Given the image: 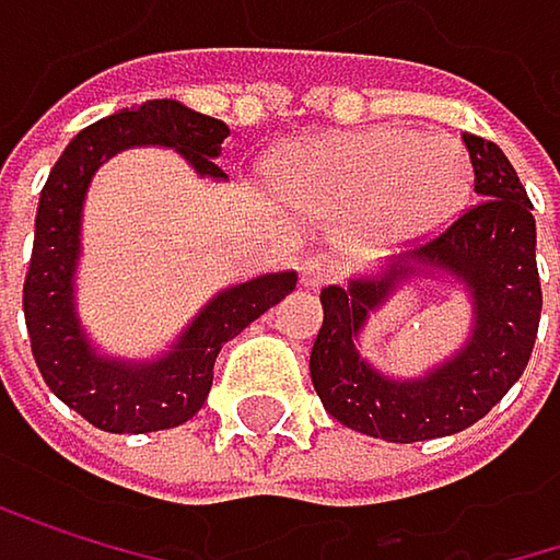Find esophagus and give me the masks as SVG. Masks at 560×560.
Here are the masks:
<instances>
[{"label":"esophagus","instance_id":"obj_1","mask_svg":"<svg viewBox=\"0 0 560 560\" xmlns=\"http://www.w3.org/2000/svg\"><path fill=\"white\" fill-rule=\"evenodd\" d=\"M335 278H338V265H335L331 258H325V255H308V258L302 261V285L322 289V285L335 282Z\"/></svg>","mask_w":560,"mask_h":560}]
</instances>
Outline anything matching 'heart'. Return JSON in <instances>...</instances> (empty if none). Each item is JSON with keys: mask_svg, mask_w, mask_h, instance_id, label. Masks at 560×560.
<instances>
[{"mask_svg": "<svg viewBox=\"0 0 560 560\" xmlns=\"http://www.w3.org/2000/svg\"><path fill=\"white\" fill-rule=\"evenodd\" d=\"M285 195L315 212H369L395 238L428 235L462 212L471 159L458 139L408 129L335 132L292 149L275 168Z\"/></svg>", "mask_w": 560, "mask_h": 560, "instance_id": "heart-1", "label": "heart"}]
</instances>
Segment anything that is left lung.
Returning a JSON list of instances; mask_svg holds the SVG:
<instances>
[{"instance_id":"obj_1","label":"left lung","mask_w":560,"mask_h":560,"mask_svg":"<svg viewBox=\"0 0 560 560\" xmlns=\"http://www.w3.org/2000/svg\"><path fill=\"white\" fill-rule=\"evenodd\" d=\"M481 202L465 209L448 229L431 235L408 261H395L382 278L322 289L325 322L312 345V385L331 418L382 438L428 442L471 428L522 378L541 322V278L535 258V215L525 185L504 152L462 136ZM438 267L465 281L476 299V335L442 370L415 383L378 376L353 348L357 328L413 265Z\"/></svg>"}]
</instances>
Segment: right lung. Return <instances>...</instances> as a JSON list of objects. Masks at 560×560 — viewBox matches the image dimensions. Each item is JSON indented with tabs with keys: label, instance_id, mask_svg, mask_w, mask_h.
I'll return each instance as SVG.
<instances>
[{
	"label": "right lung",
	"instance_id": "obj_1",
	"mask_svg": "<svg viewBox=\"0 0 560 560\" xmlns=\"http://www.w3.org/2000/svg\"><path fill=\"white\" fill-rule=\"evenodd\" d=\"M225 139L229 126L219 118L172 98H152L82 129L49 172L22 285L25 328L46 385L102 431L142 434L188 421L209 398L222 345L295 289V271H278L222 292L188 325L175 351L149 365L98 358L79 328L72 271L79 258L82 198L95 168L129 145H172L198 175L222 178L225 172L215 159Z\"/></svg>",
	"mask_w": 560,
	"mask_h": 560
}]
</instances>
